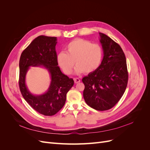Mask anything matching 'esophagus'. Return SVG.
I'll return each mask as SVG.
<instances>
[{
    "label": "esophagus",
    "instance_id": "obj_1",
    "mask_svg": "<svg viewBox=\"0 0 150 150\" xmlns=\"http://www.w3.org/2000/svg\"><path fill=\"white\" fill-rule=\"evenodd\" d=\"M74 83H79L81 80L78 78H74Z\"/></svg>",
    "mask_w": 150,
    "mask_h": 150
}]
</instances>
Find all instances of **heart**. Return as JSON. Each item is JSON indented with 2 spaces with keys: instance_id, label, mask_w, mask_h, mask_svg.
Returning a JSON list of instances; mask_svg holds the SVG:
<instances>
[{
  "instance_id": "b5f03b06",
  "label": "heart",
  "mask_w": 150,
  "mask_h": 150,
  "mask_svg": "<svg viewBox=\"0 0 150 150\" xmlns=\"http://www.w3.org/2000/svg\"><path fill=\"white\" fill-rule=\"evenodd\" d=\"M103 49L98 44L89 40L78 39L67 45L66 52H60L57 56L59 66L66 74H70L76 64L75 73H92L101 66Z\"/></svg>"
}]
</instances>
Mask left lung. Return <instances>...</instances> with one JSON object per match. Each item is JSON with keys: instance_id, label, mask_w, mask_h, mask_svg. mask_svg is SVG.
Here are the masks:
<instances>
[{"instance_id": "obj_1", "label": "left lung", "mask_w": 150, "mask_h": 150, "mask_svg": "<svg viewBox=\"0 0 150 150\" xmlns=\"http://www.w3.org/2000/svg\"><path fill=\"white\" fill-rule=\"evenodd\" d=\"M104 56L101 66L83 78V97L88 106L98 111L112 108L123 95L128 80L125 53L118 44L99 33Z\"/></svg>"}]
</instances>
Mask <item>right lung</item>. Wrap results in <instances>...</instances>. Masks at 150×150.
<instances>
[{
    "label": "right lung",
    "mask_w": 150,
    "mask_h": 150,
    "mask_svg": "<svg viewBox=\"0 0 150 150\" xmlns=\"http://www.w3.org/2000/svg\"><path fill=\"white\" fill-rule=\"evenodd\" d=\"M57 38L39 35L22 52L19 61V84L22 96L34 110L45 116H52L61 110L66 100V94L74 85V80L61 72L57 61ZM30 66L46 68L51 76L47 91L34 95L25 84V76Z\"/></svg>",
    "instance_id": "1"
}]
</instances>
